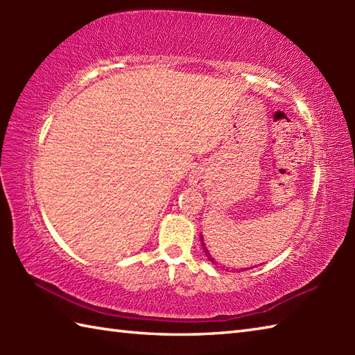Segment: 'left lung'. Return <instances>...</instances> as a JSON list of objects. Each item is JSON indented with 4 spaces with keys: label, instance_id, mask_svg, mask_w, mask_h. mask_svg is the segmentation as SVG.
Instances as JSON below:
<instances>
[{
    "label": "left lung",
    "instance_id": "obj_1",
    "mask_svg": "<svg viewBox=\"0 0 355 355\" xmlns=\"http://www.w3.org/2000/svg\"><path fill=\"white\" fill-rule=\"evenodd\" d=\"M200 244H202L203 254H205V257L208 258V260H209V261H211L213 264H216V263H218V261H216V260H214V257H213L211 254H209V250L207 249V244H205V243H203V238H202V235H200ZM243 271H244V269H243Z\"/></svg>",
    "mask_w": 355,
    "mask_h": 355
}]
</instances>
